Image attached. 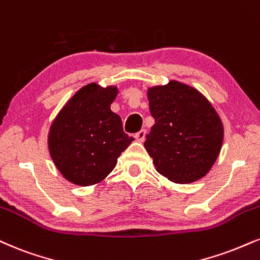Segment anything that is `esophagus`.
<instances>
[{
	"instance_id": "obj_1",
	"label": "esophagus",
	"mask_w": 260,
	"mask_h": 260,
	"mask_svg": "<svg viewBox=\"0 0 260 260\" xmlns=\"http://www.w3.org/2000/svg\"><path fill=\"white\" fill-rule=\"evenodd\" d=\"M136 139L138 140V142H144L145 140V137H146V129H140L138 133H136Z\"/></svg>"
}]
</instances>
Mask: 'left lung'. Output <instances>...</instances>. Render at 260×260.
<instances>
[{
	"label": "left lung",
	"instance_id": "8db88e82",
	"mask_svg": "<svg viewBox=\"0 0 260 260\" xmlns=\"http://www.w3.org/2000/svg\"><path fill=\"white\" fill-rule=\"evenodd\" d=\"M155 123L144 143L158 173L186 184L208 173L223 144V123L195 88L171 81L148 92Z\"/></svg>",
	"mask_w": 260,
	"mask_h": 260
}]
</instances>
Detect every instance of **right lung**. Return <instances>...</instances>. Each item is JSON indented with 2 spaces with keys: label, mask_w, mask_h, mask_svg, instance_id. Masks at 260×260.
I'll return each mask as SVG.
<instances>
[{
  "label": "right lung",
  "mask_w": 260,
  "mask_h": 260,
  "mask_svg": "<svg viewBox=\"0 0 260 260\" xmlns=\"http://www.w3.org/2000/svg\"><path fill=\"white\" fill-rule=\"evenodd\" d=\"M116 87L96 83L81 88L61 109L48 136L49 152L60 173L77 185H92L108 176L132 143L110 105Z\"/></svg>",
  "instance_id": "right-lung-1"
}]
</instances>
